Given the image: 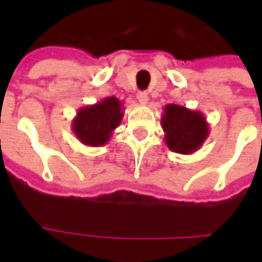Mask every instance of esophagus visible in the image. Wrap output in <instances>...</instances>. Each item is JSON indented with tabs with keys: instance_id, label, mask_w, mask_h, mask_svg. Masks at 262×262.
Instances as JSON below:
<instances>
[{
	"instance_id": "34e87169",
	"label": "esophagus",
	"mask_w": 262,
	"mask_h": 262,
	"mask_svg": "<svg viewBox=\"0 0 262 262\" xmlns=\"http://www.w3.org/2000/svg\"><path fill=\"white\" fill-rule=\"evenodd\" d=\"M137 101L142 103V105H146L148 102V94L146 91H139L137 92Z\"/></svg>"
}]
</instances>
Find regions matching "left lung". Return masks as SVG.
Instances as JSON below:
<instances>
[{"label": "left lung", "instance_id": "obj_1", "mask_svg": "<svg viewBox=\"0 0 262 262\" xmlns=\"http://www.w3.org/2000/svg\"><path fill=\"white\" fill-rule=\"evenodd\" d=\"M161 127L165 144L174 153H195L209 136V123L202 112L176 103L164 106Z\"/></svg>", "mask_w": 262, "mask_h": 262}]
</instances>
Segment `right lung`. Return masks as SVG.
<instances>
[{
    "label": "right lung",
    "instance_id": "add662e5",
    "mask_svg": "<svg viewBox=\"0 0 262 262\" xmlns=\"http://www.w3.org/2000/svg\"><path fill=\"white\" fill-rule=\"evenodd\" d=\"M123 111V102L118 98H103L99 102L77 111L71 122V130L85 146H103L111 140L114 130L120 125L125 114Z\"/></svg>",
    "mask_w": 262,
    "mask_h": 262
}]
</instances>
